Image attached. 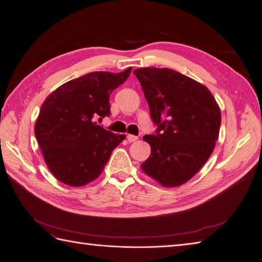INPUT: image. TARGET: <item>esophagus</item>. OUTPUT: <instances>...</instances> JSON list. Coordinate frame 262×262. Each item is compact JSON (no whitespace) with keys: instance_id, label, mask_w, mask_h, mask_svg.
Instances as JSON below:
<instances>
[{"instance_id":"1","label":"esophagus","mask_w":262,"mask_h":262,"mask_svg":"<svg viewBox=\"0 0 262 262\" xmlns=\"http://www.w3.org/2000/svg\"><path fill=\"white\" fill-rule=\"evenodd\" d=\"M138 139V137L137 136H134V135H127V140L129 141V142H134V141H136Z\"/></svg>"}]
</instances>
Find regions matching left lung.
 Returning a JSON list of instances; mask_svg holds the SVG:
<instances>
[{"label": "left lung", "instance_id": "left-lung-1", "mask_svg": "<svg viewBox=\"0 0 262 262\" xmlns=\"http://www.w3.org/2000/svg\"><path fill=\"white\" fill-rule=\"evenodd\" d=\"M148 101L156 134L143 137L151 156L141 169L164 187L190 180L214 151L221 113L206 86L167 68L134 71Z\"/></svg>", "mask_w": 262, "mask_h": 262}]
</instances>
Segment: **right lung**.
<instances>
[{
    "label": "right lung",
    "instance_id": "obj_1",
    "mask_svg": "<svg viewBox=\"0 0 262 262\" xmlns=\"http://www.w3.org/2000/svg\"><path fill=\"white\" fill-rule=\"evenodd\" d=\"M132 68L96 71L64 83L47 97L34 134L47 167L62 183L82 187L98 177L112 151L125 139L98 125L111 114L109 97Z\"/></svg>",
    "mask_w": 262,
    "mask_h": 262
}]
</instances>
